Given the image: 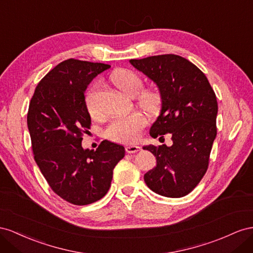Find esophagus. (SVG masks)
Returning a JSON list of instances; mask_svg holds the SVG:
<instances>
[{
  "mask_svg": "<svg viewBox=\"0 0 253 253\" xmlns=\"http://www.w3.org/2000/svg\"><path fill=\"white\" fill-rule=\"evenodd\" d=\"M141 150V147L140 146H136V145H128L126 147V151L128 154H134L136 153V151Z\"/></svg>",
  "mask_w": 253,
  "mask_h": 253,
  "instance_id": "34e87169",
  "label": "esophagus"
}]
</instances>
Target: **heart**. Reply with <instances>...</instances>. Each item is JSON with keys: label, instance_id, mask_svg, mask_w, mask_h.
<instances>
[{"label": "heart", "instance_id": "1", "mask_svg": "<svg viewBox=\"0 0 253 253\" xmlns=\"http://www.w3.org/2000/svg\"><path fill=\"white\" fill-rule=\"evenodd\" d=\"M113 84L126 95L134 96L136 94L138 104L144 110L148 112H156L161 106V95L157 90L145 89L140 92L143 81L135 72L127 69H118L113 71L110 76ZM97 84H93L85 94V106L91 117L96 118L100 111L96 102ZM146 125V119L140 112H133L128 117L115 119L109 123L106 128V135L108 138L124 143H131L138 141L144 126Z\"/></svg>", "mask_w": 253, "mask_h": 253}]
</instances>
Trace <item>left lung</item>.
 Returning a JSON list of instances; mask_svg holds the SVG:
<instances>
[{
	"label": "left lung",
	"instance_id": "1",
	"mask_svg": "<svg viewBox=\"0 0 253 253\" xmlns=\"http://www.w3.org/2000/svg\"><path fill=\"white\" fill-rule=\"evenodd\" d=\"M153 81L161 95V111L149 134L170 133L172 145H146L157 165L144 175L151 191L165 197H183L205 176L216 138L218 106L206 75L178 55H158L129 60Z\"/></svg>",
	"mask_w": 253,
	"mask_h": 253
}]
</instances>
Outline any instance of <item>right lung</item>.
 <instances>
[{
	"instance_id": "right-lung-1",
	"label": "right lung",
	"mask_w": 253,
	"mask_h": 253,
	"mask_svg": "<svg viewBox=\"0 0 253 253\" xmlns=\"http://www.w3.org/2000/svg\"><path fill=\"white\" fill-rule=\"evenodd\" d=\"M109 64L68 59L50 70L35 90L27 113L35 161L58 196L76 206L103 198L113 169L125 156L120 144L103 141L94 149L82 146L91 117L84 92Z\"/></svg>"
}]
</instances>
